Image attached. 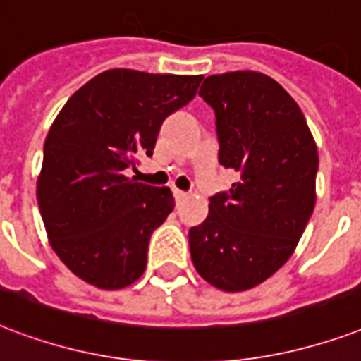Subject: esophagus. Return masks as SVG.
Wrapping results in <instances>:
<instances>
[{"label":"esophagus","mask_w":361,"mask_h":361,"mask_svg":"<svg viewBox=\"0 0 361 361\" xmlns=\"http://www.w3.org/2000/svg\"><path fill=\"white\" fill-rule=\"evenodd\" d=\"M187 197V192L185 191H180V189H174V199L176 202H181V200L185 199Z\"/></svg>","instance_id":"obj_1"}]
</instances>
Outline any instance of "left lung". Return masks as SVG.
I'll use <instances>...</instances> for the list:
<instances>
[{
	"instance_id": "8db88e82",
	"label": "left lung",
	"mask_w": 361,
	"mask_h": 361,
	"mask_svg": "<svg viewBox=\"0 0 361 361\" xmlns=\"http://www.w3.org/2000/svg\"><path fill=\"white\" fill-rule=\"evenodd\" d=\"M216 111L219 164L238 181L189 231L192 265L217 290L246 291L290 259L316 204L318 149L301 107L272 77L229 71L199 92Z\"/></svg>"
}]
</instances>
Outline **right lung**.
Masks as SVG:
<instances>
[{"label":"right lung","mask_w":361,"mask_h":361,"mask_svg":"<svg viewBox=\"0 0 361 361\" xmlns=\"http://www.w3.org/2000/svg\"><path fill=\"white\" fill-rule=\"evenodd\" d=\"M202 75L107 70L60 109L43 147L37 204L62 263L90 286L121 290L147 265L151 233L174 210L169 187L126 170L151 157L162 121L195 98Z\"/></svg>","instance_id":"add662e5"}]
</instances>
